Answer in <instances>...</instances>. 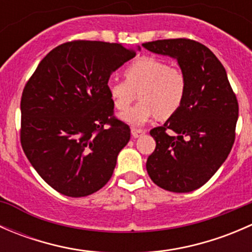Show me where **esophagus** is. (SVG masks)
Here are the masks:
<instances>
[{"label":"esophagus","mask_w":252,"mask_h":252,"mask_svg":"<svg viewBox=\"0 0 252 252\" xmlns=\"http://www.w3.org/2000/svg\"><path fill=\"white\" fill-rule=\"evenodd\" d=\"M144 134H145V130H142V129L131 128V135H133V138H139V136L144 135Z\"/></svg>","instance_id":"1"}]
</instances>
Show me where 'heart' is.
<instances>
[{
	"mask_svg": "<svg viewBox=\"0 0 252 252\" xmlns=\"http://www.w3.org/2000/svg\"><path fill=\"white\" fill-rule=\"evenodd\" d=\"M124 77L126 81L111 79L106 86L114 107L119 111L129 107L134 97L133 90H139L140 101L119 116L126 124L140 126L156 116L167 119L184 103L187 75L161 58L142 56L124 69Z\"/></svg>",
	"mask_w": 252,
	"mask_h": 252,
	"instance_id": "obj_1",
	"label": "heart"
}]
</instances>
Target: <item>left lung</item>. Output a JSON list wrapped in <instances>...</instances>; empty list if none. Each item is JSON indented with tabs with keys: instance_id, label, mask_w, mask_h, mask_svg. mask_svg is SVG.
I'll list each match as a JSON object with an SVG mask.
<instances>
[{
	"instance_id": "1",
	"label": "left lung",
	"mask_w": 252,
	"mask_h": 252,
	"mask_svg": "<svg viewBox=\"0 0 252 252\" xmlns=\"http://www.w3.org/2000/svg\"><path fill=\"white\" fill-rule=\"evenodd\" d=\"M142 46L175 58L188 80L179 111L150 131L156 149L147 158V173L162 189L192 191L210 180L232 150L238 100L224 67L205 45L190 39H168Z\"/></svg>"
}]
</instances>
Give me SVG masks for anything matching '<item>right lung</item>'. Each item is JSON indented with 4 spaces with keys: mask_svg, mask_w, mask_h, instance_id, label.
Masks as SVG:
<instances>
[{
    "mask_svg": "<svg viewBox=\"0 0 252 252\" xmlns=\"http://www.w3.org/2000/svg\"><path fill=\"white\" fill-rule=\"evenodd\" d=\"M133 57L135 51L121 44L65 42L42 58L25 84L20 142L35 171L56 191L88 196L111 179L130 128L113 116L106 85Z\"/></svg>",
    "mask_w": 252,
    "mask_h": 252,
    "instance_id": "add662e5",
    "label": "right lung"
}]
</instances>
